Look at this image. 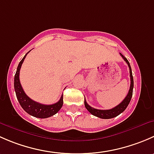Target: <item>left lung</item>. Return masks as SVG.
Segmentation results:
<instances>
[{
  "label": "left lung",
  "instance_id": "obj_1",
  "mask_svg": "<svg viewBox=\"0 0 154 154\" xmlns=\"http://www.w3.org/2000/svg\"><path fill=\"white\" fill-rule=\"evenodd\" d=\"M121 56L122 57V58L124 59V60L127 63L129 66V69H130V90L128 91V94L126 96V97L123 100V101L121 103H119L118 106H116L114 108L111 109H106V110H102V109H94L93 107L90 106L87 103L86 99L84 100V103L85 106L87 109L88 112H89L91 114H92L93 116H96V117H98L100 119H112V118L116 117L119 115H120L121 113L123 112L126 109L128 104L130 103V100H131V97L133 96V74H132V69L130 67V63L128 62V60H127L125 57H124L122 54H120Z\"/></svg>",
  "mask_w": 154,
  "mask_h": 154
}]
</instances>
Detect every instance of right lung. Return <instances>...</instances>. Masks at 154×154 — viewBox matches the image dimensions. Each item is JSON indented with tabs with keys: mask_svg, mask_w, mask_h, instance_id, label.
<instances>
[{
	"mask_svg": "<svg viewBox=\"0 0 154 154\" xmlns=\"http://www.w3.org/2000/svg\"><path fill=\"white\" fill-rule=\"evenodd\" d=\"M27 54H25L24 58L19 63L18 68H17L16 73L15 74V78H14V88H15L17 99H18L20 105L24 109V111L28 113L29 115H30V116L35 118H38V119H46V118L51 117L54 115H55L56 113L58 112L59 110L63 106V95L62 94L60 100L58 102H57V103L51 105H45L34 101V100L29 98L28 96L25 94L24 89L21 87V83H20L19 74L21 65H22L23 62H24V59H25Z\"/></svg>",
	"mask_w": 154,
	"mask_h": 154,
	"instance_id": "right-lung-1",
	"label": "right lung"
}]
</instances>
